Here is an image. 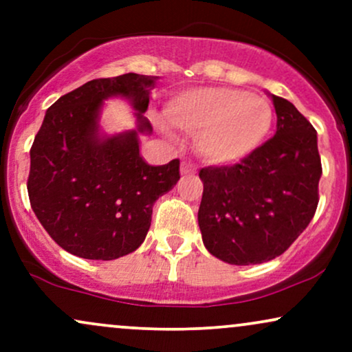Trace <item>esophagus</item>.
I'll return each mask as SVG.
<instances>
[{
  "mask_svg": "<svg viewBox=\"0 0 352 352\" xmlns=\"http://www.w3.org/2000/svg\"><path fill=\"white\" fill-rule=\"evenodd\" d=\"M180 172H182V175H190V173H195V167H193L192 164L184 162L180 167Z\"/></svg>",
  "mask_w": 352,
  "mask_h": 352,
  "instance_id": "1",
  "label": "esophagus"
}]
</instances>
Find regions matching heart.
<instances>
[{
	"instance_id": "1",
	"label": "heart",
	"mask_w": 352,
	"mask_h": 352,
	"mask_svg": "<svg viewBox=\"0 0 352 352\" xmlns=\"http://www.w3.org/2000/svg\"><path fill=\"white\" fill-rule=\"evenodd\" d=\"M273 107L265 98L233 87H195L164 109L168 125L197 135V148L213 164L245 159L265 142L273 125Z\"/></svg>"
}]
</instances>
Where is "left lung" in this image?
I'll use <instances>...</instances> for the list:
<instances>
[{"instance_id": "1", "label": "left lung", "mask_w": 352, "mask_h": 352, "mask_svg": "<svg viewBox=\"0 0 352 352\" xmlns=\"http://www.w3.org/2000/svg\"><path fill=\"white\" fill-rule=\"evenodd\" d=\"M268 96L276 111V134L240 164L200 170L201 240L230 265L280 256L318 207L322 168L316 131L289 100Z\"/></svg>"}]
</instances>
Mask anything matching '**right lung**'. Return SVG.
<instances>
[{"label":"right lung","mask_w":352,"mask_h":352,"mask_svg":"<svg viewBox=\"0 0 352 352\" xmlns=\"http://www.w3.org/2000/svg\"><path fill=\"white\" fill-rule=\"evenodd\" d=\"M157 76L129 72L94 79L46 111L31 147V208L60 248L86 260H116L144 243L159 197L175 187L180 160L152 167L140 155L139 135H151L144 117ZM135 109L136 127L109 136L100 127L107 98Z\"/></svg>","instance_id":"add662e5"}]
</instances>
